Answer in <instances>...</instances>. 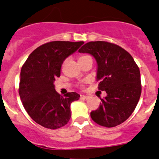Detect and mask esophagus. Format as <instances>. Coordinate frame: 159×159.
Here are the masks:
<instances>
[{"label":"esophagus","mask_w":159,"mask_h":159,"mask_svg":"<svg viewBox=\"0 0 159 159\" xmlns=\"http://www.w3.org/2000/svg\"><path fill=\"white\" fill-rule=\"evenodd\" d=\"M81 98H83V99H88V98H89V95H81Z\"/></svg>","instance_id":"34e87169"}]
</instances>
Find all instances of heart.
Segmentation results:
<instances>
[{
    "instance_id": "1",
    "label": "heart",
    "mask_w": 159,
    "mask_h": 159,
    "mask_svg": "<svg viewBox=\"0 0 159 159\" xmlns=\"http://www.w3.org/2000/svg\"><path fill=\"white\" fill-rule=\"evenodd\" d=\"M89 57V56H81L79 57V60H81V59H84V58H85V57Z\"/></svg>"
}]
</instances>
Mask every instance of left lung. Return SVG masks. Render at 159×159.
I'll use <instances>...</instances> for the list:
<instances>
[{"label": "left lung", "mask_w": 159, "mask_h": 159, "mask_svg": "<svg viewBox=\"0 0 159 159\" xmlns=\"http://www.w3.org/2000/svg\"><path fill=\"white\" fill-rule=\"evenodd\" d=\"M78 51L92 55L96 60L98 90L106 91L99 107L91 112L98 125H120L134 111L141 94V74L131 55L120 46L105 41L84 44Z\"/></svg>", "instance_id": "left-lung-1"}]
</instances>
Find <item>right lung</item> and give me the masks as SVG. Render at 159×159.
<instances>
[{"label":"right lung","mask_w":159,"mask_h":159,"mask_svg":"<svg viewBox=\"0 0 159 159\" xmlns=\"http://www.w3.org/2000/svg\"><path fill=\"white\" fill-rule=\"evenodd\" d=\"M84 42L53 41L35 49L21 70L20 98L29 116L48 129L65 126L70 119V103L79 99L76 92L61 96L53 82L61 75L64 60L75 53Z\"/></svg>","instance_id":"add662e5"}]
</instances>
